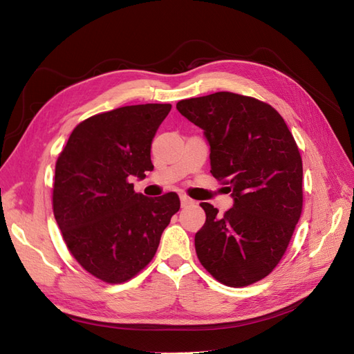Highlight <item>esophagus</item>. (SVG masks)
Instances as JSON below:
<instances>
[{
  "instance_id": "34e87169",
  "label": "esophagus",
  "mask_w": 354,
  "mask_h": 354,
  "mask_svg": "<svg viewBox=\"0 0 354 354\" xmlns=\"http://www.w3.org/2000/svg\"><path fill=\"white\" fill-rule=\"evenodd\" d=\"M179 198H180V205H182V207H188V205L192 204V199L188 198L187 195H180Z\"/></svg>"
}]
</instances>
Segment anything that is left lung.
<instances>
[{"label":"left lung","instance_id":"8db88e82","mask_svg":"<svg viewBox=\"0 0 354 354\" xmlns=\"http://www.w3.org/2000/svg\"><path fill=\"white\" fill-rule=\"evenodd\" d=\"M178 111L204 130L211 175L232 192L224 215L208 203L195 234L199 262L218 282L240 288L279 263L302 211V159L273 106L233 92L182 100Z\"/></svg>","mask_w":354,"mask_h":354}]
</instances>
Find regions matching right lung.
Instances as JSON below:
<instances>
[{"label":"right lung","instance_id":"1","mask_svg":"<svg viewBox=\"0 0 354 354\" xmlns=\"http://www.w3.org/2000/svg\"><path fill=\"white\" fill-rule=\"evenodd\" d=\"M171 104H140L92 115L60 153L53 214L69 252L106 283L131 279L155 256L179 196L147 198L131 178L153 171L150 147Z\"/></svg>","mask_w":354,"mask_h":354}]
</instances>
